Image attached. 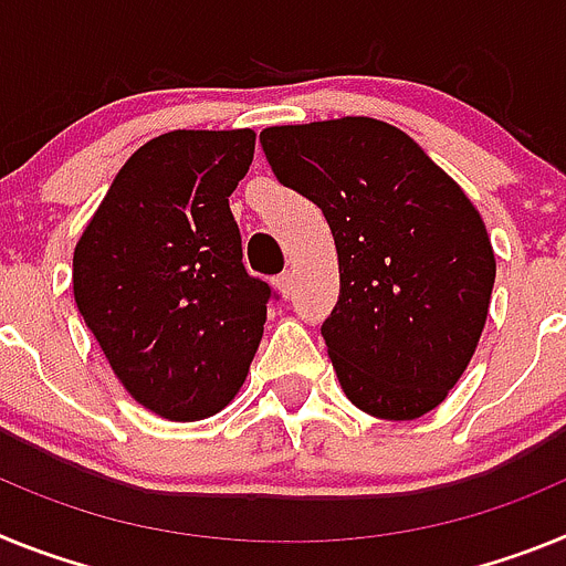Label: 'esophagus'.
<instances>
[{"instance_id": "34e87169", "label": "esophagus", "mask_w": 566, "mask_h": 566, "mask_svg": "<svg viewBox=\"0 0 566 566\" xmlns=\"http://www.w3.org/2000/svg\"><path fill=\"white\" fill-rule=\"evenodd\" d=\"M273 284H276V290H279V296L282 298H287L290 293H293V273H282V276H276L273 279Z\"/></svg>"}]
</instances>
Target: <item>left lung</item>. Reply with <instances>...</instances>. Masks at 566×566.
Segmentation results:
<instances>
[{"mask_svg":"<svg viewBox=\"0 0 566 566\" xmlns=\"http://www.w3.org/2000/svg\"><path fill=\"white\" fill-rule=\"evenodd\" d=\"M259 139L276 179L331 224L338 302L322 336L344 396L376 419H421L488 322L495 253L479 208L381 119L264 127Z\"/></svg>","mask_w":566,"mask_h":566,"instance_id":"8db88e82","label":"left lung"}]
</instances>
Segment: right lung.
Listing matches in <instances>:
<instances>
[{
    "label": "right lung",
    "mask_w": 566,
    "mask_h": 566,
    "mask_svg": "<svg viewBox=\"0 0 566 566\" xmlns=\"http://www.w3.org/2000/svg\"><path fill=\"white\" fill-rule=\"evenodd\" d=\"M255 134L170 130L125 161L73 250V298L130 399L167 421L216 416L250 373L270 287L230 213Z\"/></svg>",
    "instance_id": "obj_1"
}]
</instances>
